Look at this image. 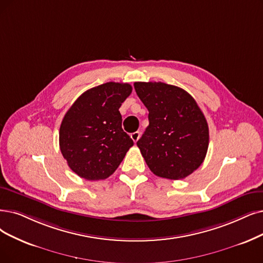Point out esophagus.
<instances>
[{
    "instance_id": "1",
    "label": "esophagus",
    "mask_w": 263,
    "mask_h": 263,
    "mask_svg": "<svg viewBox=\"0 0 263 263\" xmlns=\"http://www.w3.org/2000/svg\"><path fill=\"white\" fill-rule=\"evenodd\" d=\"M130 138L133 139L134 142H137L138 139L140 138V132H135V133H133V134L130 135Z\"/></svg>"
}]
</instances>
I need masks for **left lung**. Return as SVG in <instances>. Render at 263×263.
I'll use <instances>...</instances> for the list:
<instances>
[{"label": "left lung", "mask_w": 263, "mask_h": 263, "mask_svg": "<svg viewBox=\"0 0 263 263\" xmlns=\"http://www.w3.org/2000/svg\"><path fill=\"white\" fill-rule=\"evenodd\" d=\"M135 90L149 111V126L137 141L150 171L179 180L204 162L208 124L194 98L184 89L162 82H136Z\"/></svg>", "instance_id": "8db88e82"}]
</instances>
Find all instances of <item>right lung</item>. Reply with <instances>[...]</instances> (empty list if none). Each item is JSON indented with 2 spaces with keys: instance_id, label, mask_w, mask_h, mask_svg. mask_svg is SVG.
<instances>
[{
  "instance_id": "obj_1",
  "label": "right lung",
  "mask_w": 263,
  "mask_h": 263,
  "mask_svg": "<svg viewBox=\"0 0 263 263\" xmlns=\"http://www.w3.org/2000/svg\"><path fill=\"white\" fill-rule=\"evenodd\" d=\"M132 90L127 83L101 84L83 92L65 114L59 130L60 151L81 178L106 179L133 146L119 111Z\"/></svg>"
}]
</instances>
